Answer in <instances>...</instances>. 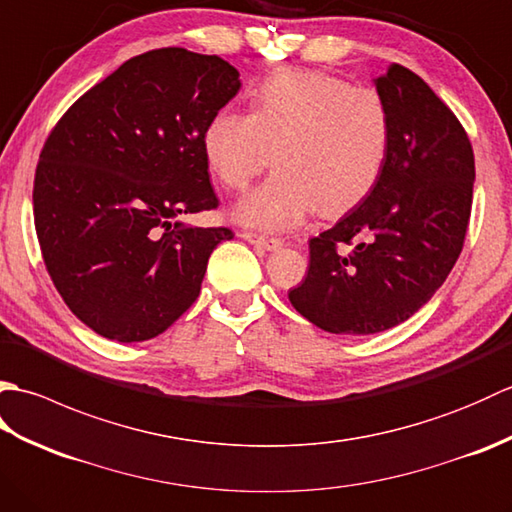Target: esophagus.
<instances>
[{"label": "esophagus", "mask_w": 512, "mask_h": 512, "mask_svg": "<svg viewBox=\"0 0 512 512\" xmlns=\"http://www.w3.org/2000/svg\"><path fill=\"white\" fill-rule=\"evenodd\" d=\"M242 237L246 239V242L255 244V246H262L266 250H277L284 246V242H281L279 237H268V235H262V233H253V231H244Z\"/></svg>", "instance_id": "esophagus-1"}]
</instances>
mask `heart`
I'll return each instance as SVG.
<instances>
[{"label":"heart","instance_id":"heart-1","mask_svg":"<svg viewBox=\"0 0 512 512\" xmlns=\"http://www.w3.org/2000/svg\"><path fill=\"white\" fill-rule=\"evenodd\" d=\"M391 116L380 94L339 76L281 70L250 92L248 112L222 110L202 132V156L228 191H246L273 154L277 171L235 206L246 226L281 231L317 209L361 204L383 176Z\"/></svg>","mask_w":512,"mask_h":512}]
</instances>
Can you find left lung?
<instances>
[{
  "instance_id": "obj_1",
  "label": "left lung",
  "mask_w": 512,
  "mask_h": 512,
  "mask_svg": "<svg viewBox=\"0 0 512 512\" xmlns=\"http://www.w3.org/2000/svg\"><path fill=\"white\" fill-rule=\"evenodd\" d=\"M391 147L374 191L310 239L295 310L332 334H376L407 321L449 277L473 204L475 158L458 118L418 74L391 63L374 79Z\"/></svg>"
}]
</instances>
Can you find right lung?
Wrapping results in <instances>:
<instances>
[{
  "mask_svg": "<svg viewBox=\"0 0 512 512\" xmlns=\"http://www.w3.org/2000/svg\"><path fill=\"white\" fill-rule=\"evenodd\" d=\"M239 88L215 54L149 50L54 125L32 189L35 228L54 288L96 334L134 343L165 332L198 299L213 248L233 239L178 217L217 206L202 132Z\"/></svg>",
  "mask_w": 512,
  "mask_h": 512,
  "instance_id": "obj_1",
  "label": "right lung"
}]
</instances>
